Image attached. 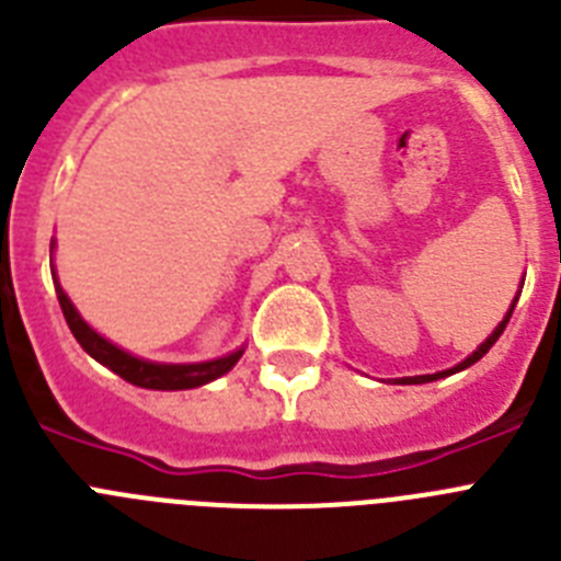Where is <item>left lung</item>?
<instances>
[{
    "instance_id": "left-lung-1",
    "label": "left lung",
    "mask_w": 561,
    "mask_h": 561,
    "mask_svg": "<svg viewBox=\"0 0 561 561\" xmlns=\"http://www.w3.org/2000/svg\"><path fill=\"white\" fill-rule=\"evenodd\" d=\"M523 280H525V277H523ZM519 291H523V286H519ZM519 291H517V297H514V300H512V306H508V311H505L503 320H500V323H497V329H494L492 334H489V336H485L483 342H480L478 351H472V354L466 356L463 362H458V365H455V368L438 370V374H424V376H404V379H393V385H424V381L444 379V376L458 374V370H466V368H469V365H474V362H478V359H483V356L489 354V348H492L494 342L500 340V334H503V331H505V325H508V320H512V311H514V306H517V300H519Z\"/></svg>"
}]
</instances>
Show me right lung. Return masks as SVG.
Wrapping results in <instances>:
<instances>
[{"mask_svg": "<svg viewBox=\"0 0 561 561\" xmlns=\"http://www.w3.org/2000/svg\"><path fill=\"white\" fill-rule=\"evenodd\" d=\"M53 247L49 244V255H53ZM53 270V284H56V295L58 304H61L64 320H67L69 331L76 334V340L81 342V348L87 351L92 359H98L103 368L114 370V374L121 376V379L131 381L137 388L146 390H191V388H202L207 381L219 379L225 376L227 370H232L244 348L232 351V354L219 356V359L210 362H185V365H173V362H151V359H140V356L128 354L123 351L121 345H114L112 340H106L103 334H98L92 325L78 314V309L72 306V300L67 297V291L61 289V280L56 275V266L49 264Z\"/></svg>", "mask_w": 561, "mask_h": 561, "instance_id": "right-lung-1", "label": "right lung"}]
</instances>
